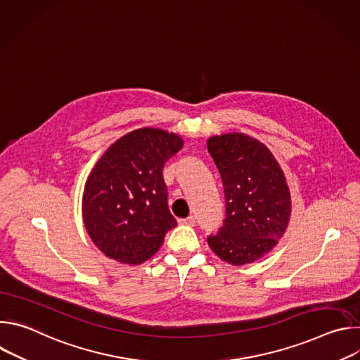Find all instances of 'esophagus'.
Returning <instances> with one entry per match:
<instances>
[{
  "label": "esophagus",
  "mask_w": 360,
  "mask_h": 360,
  "mask_svg": "<svg viewBox=\"0 0 360 360\" xmlns=\"http://www.w3.org/2000/svg\"><path fill=\"white\" fill-rule=\"evenodd\" d=\"M179 224H181V225H189V226H193V225L196 224V218H195V217H188V218L179 219Z\"/></svg>",
  "instance_id": "34e87169"
}]
</instances>
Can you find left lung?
Here are the masks:
<instances>
[{"label":"left lung","mask_w":360,"mask_h":360,"mask_svg":"<svg viewBox=\"0 0 360 360\" xmlns=\"http://www.w3.org/2000/svg\"><path fill=\"white\" fill-rule=\"evenodd\" d=\"M208 150L221 174L225 219L208 243L231 265L258 261L278 243L290 218V193L272 152L245 134L208 139Z\"/></svg>","instance_id":"8db88e82"}]
</instances>
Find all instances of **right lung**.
Masks as SVG:
<instances>
[{
    "instance_id": "obj_1",
    "label": "right lung",
    "mask_w": 360,
    "mask_h": 360,
    "mask_svg": "<svg viewBox=\"0 0 360 360\" xmlns=\"http://www.w3.org/2000/svg\"><path fill=\"white\" fill-rule=\"evenodd\" d=\"M182 145L175 134L141 128L114 142L95 164L84 188L82 218L108 258L139 265L176 226L162 169Z\"/></svg>"
}]
</instances>
